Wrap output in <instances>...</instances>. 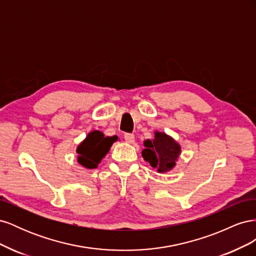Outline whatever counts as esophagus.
<instances>
[{"label": "esophagus", "mask_w": 256, "mask_h": 256, "mask_svg": "<svg viewBox=\"0 0 256 256\" xmlns=\"http://www.w3.org/2000/svg\"><path fill=\"white\" fill-rule=\"evenodd\" d=\"M124 138H125L127 143H134V136L132 134H124Z\"/></svg>", "instance_id": "esophagus-1"}]
</instances>
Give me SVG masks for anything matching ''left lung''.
<instances>
[{
    "mask_svg": "<svg viewBox=\"0 0 256 256\" xmlns=\"http://www.w3.org/2000/svg\"><path fill=\"white\" fill-rule=\"evenodd\" d=\"M143 158L158 172H166L175 166V161L180 152V146L166 134L156 132L152 141L144 142Z\"/></svg>",
    "mask_w": 256,
    "mask_h": 256,
    "instance_id": "left-lung-1",
    "label": "left lung"
}]
</instances>
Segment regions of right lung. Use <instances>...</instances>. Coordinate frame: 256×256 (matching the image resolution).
Listing matches in <instances>:
<instances>
[{
  "mask_svg": "<svg viewBox=\"0 0 256 256\" xmlns=\"http://www.w3.org/2000/svg\"><path fill=\"white\" fill-rule=\"evenodd\" d=\"M115 140H118L116 136H104L97 130L88 134L76 150L79 164L88 168H97Z\"/></svg>",
  "mask_w": 256,
  "mask_h": 256,
  "instance_id": "add662e5",
  "label": "right lung"
}]
</instances>
